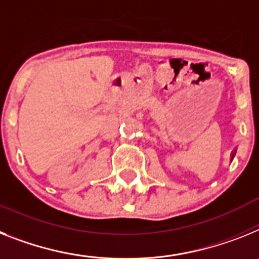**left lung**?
I'll use <instances>...</instances> for the list:
<instances>
[{"instance_id":"left-lung-1","label":"left lung","mask_w":259,"mask_h":259,"mask_svg":"<svg viewBox=\"0 0 259 259\" xmlns=\"http://www.w3.org/2000/svg\"><path fill=\"white\" fill-rule=\"evenodd\" d=\"M234 154H236V151H233V154H232V159H233V156H234Z\"/></svg>"}]
</instances>
